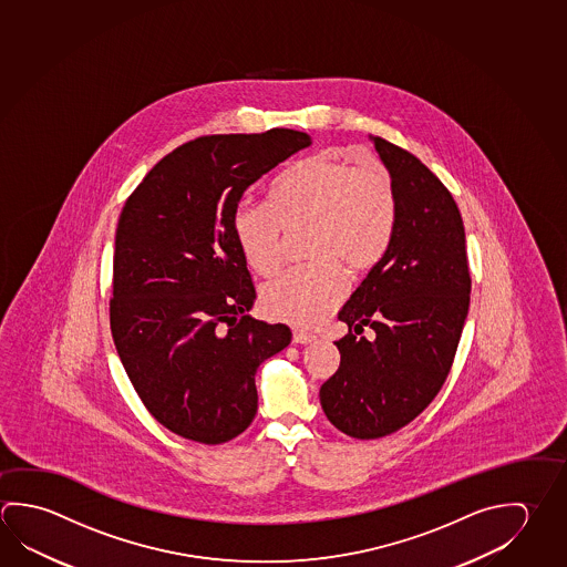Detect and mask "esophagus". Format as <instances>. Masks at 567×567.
I'll return each mask as SVG.
<instances>
[{"instance_id": "34e87169", "label": "esophagus", "mask_w": 567, "mask_h": 567, "mask_svg": "<svg viewBox=\"0 0 567 567\" xmlns=\"http://www.w3.org/2000/svg\"><path fill=\"white\" fill-rule=\"evenodd\" d=\"M317 337L315 334H310V332H302V330H295L292 332V342L295 344H310V342H315Z\"/></svg>"}]
</instances>
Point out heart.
<instances>
[{
  "mask_svg": "<svg viewBox=\"0 0 567 567\" xmlns=\"http://www.w3.org/2000/svg\"><path fill=\"white\" fill-rule=\"evenodd\" d=\"M269 205L245 203L235 235L250 269L270 277L280 269V233L308 227L307 259L262 288L265 315L295 327H315L347 290L348 272H367L382 259L396 220V197L386 173L362 169L337 155H315L272 183Z\"/></svg>",
  "mask_w": 567,
  "mask_h": 567,
  "instance_id": "b5f03b06",
  "label": "heart"
}]
</instances>
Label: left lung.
Returning a JSON list of instances; mask_svg holds the SVG:
<instances>
[{
  "mask_svg": "<svg viewBox=\"0 0 567 567\" xmlns=\"http://www.w3.org/2000/svg\"><path fill=\"white\" fill-rule=\"evenodd\" d=\"M396 197L384 257L338 320L340 367L320 386L328 420L358 440L396 432L434 400L454 362L470 307L466 233L456 200L412 153L372 137ZM364 326L375 337L354 338Z\"/></svg>",
  "mask_w": 567,
  "mask_h": 567,
  "instance_id": "obj_1",
  "label": "left lung"
}]
</instances>
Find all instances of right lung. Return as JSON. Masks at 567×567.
Returning a JSON list of instances; mask_svg holds the SVG:
<instances>
[{
    "instance_id": "right-lung-1",
    "label": "right lung",
    "mask_w": 567,
    "mask_h": 567,
    "mask_svg": "<svg viewBox=\"0 0 567 567\" xmlns=\"http://www.w3.org/2000/svg\"><path fill=\"white\" fill-rule=\"evenodd\" d=\"M310 145L270 130L181 145L121 210L111 332L155 420L177 436L223 444L255 420V374L290 344L287 324L250 317L255 287L235 235L243 193Z\"/></svg>"
}]
</instances>
